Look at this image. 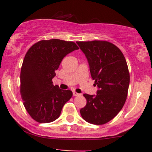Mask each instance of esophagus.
Segmentation results:
<instances>
[{"mask_svg": "<svg viewBox=\"0 0 152 152\" xmlns=\"http://www.w3.org/2000/svg\"><path fill=\"white\" fill-rule=\"evenodd\" d=\"M73 96H79L80 94H79V93H76V92H73Z\"/></svg>", "mask_w": 152, "mask_h": 152, "instance_id": "esophagus-1", "label": "esophagus"}]
</instances>
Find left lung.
Returning a JSON list of instances; mask_svg holds the SVG:
<instances>
[{"mask_svg": "<svg viewBox=\"0 0 152 152\" xmlns=\"http://www.w3.org/2000/svg\"><path fill=\"white\" fill-rule=\"evenodd\" d=\"M85 53L96 95L84 94L87 104L80 110L82 118L90 124H104L123 108L129 85L126 61L120 49L107 41L76 42Z\"/></svg>", "mask_w": 152, "mask_h": 152, "instance_id": "1", "label": "left lung"}]
</instances>
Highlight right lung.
<instances>
[{
    "instance_id": "obj_1",
    "label": "right lung",
    "mask_w": 152,
    "mask_h": 152,
    "mask_svg": "<svg viewBox=\"0 0 152 152\" xmlns=\"http://www.w3.org/2000/svg\"><path fill=\"white\" fill-rule=\"evenodd\" d=\"M78 49L73 42L52 39L39 41L27 51L21 67L20 93L26 110L36 121H54L73 96L70 90L53 85L52 79L62 59Z\"/></svg>"
}]
</instances>
